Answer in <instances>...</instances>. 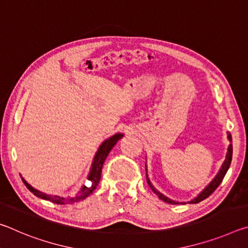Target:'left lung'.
Listing matches in <instances>:
<instances>
[{
	"label": "left lung",
	"mask_w": 248,
	"mask_h": 248,
	"mask_svg": "<svg viewBox=\"0 0 248 248\" xmlns=\"http://www.w3.org/2000/svg\"><path fill=\"white\" fill-rule=\"evenodd\" d=\"M228 139L230 141V144L228 146V152H226V155H225V159L223 162V164H222L221 169L219 170V171H217V174L216 175V177L213 178L211 182H210V184L208 185V186H205L204 189L200 192V194L195 197L194 199L188 201V202H178V201H175V200H171L170 198H169V197H166L162 194V192H159L156 188H155L152 183L150 182V178L148 176V173H146V180H148V184L151 189H152V191L154 192L155 195H156L159 199L165 201V202L167 203H170V204H178V203H198L200 202V201L204 200L205 198H208V197L212 194L213 191H215L217 187H219V185L222 183V180H223L224 176L226 174V171H228L229 167L231 165V161H232V153H233V146H232V137H231V133L228 132ZM145 170L148 171V170H146V164H145Z\"/></svg>",
	"instance_id": "1"
}]
</instances>
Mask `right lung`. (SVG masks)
Listing matches in <instances>:
<instances>
[{"instance_id":"add662e5","label":"right lung","mask_w":248,"mask_h":248,"mask_svg":"<svg viewBox=\"0 0 248 248\" xmlns=\"http://www.w3.org/2000/svg\"><path fill=\"white\" fill-rule=\"evenodd\" d=\"M123 137H124L123 133H116V134H114V136H111L110 138H108V139L105 140L103 143L99 145L97 152L95 153V156L93 158V163H92L89 176H87V179L90 180L91 184L89 185V186L83 185L82 188L79 189L78 194H74L72 196H68V197L48 195V194H45V192H43V191H39L38 189H36V188H33L31 185H29L26 180L22 177L23 183L25 184V186H26L36 197H38V198H41L44 200L51 201V202H54V203L72 204L75 202H78V201H81V200H84L96 189V187H97V185L100 180V175H102V169H103L105 159H106L107 155L109 154V152H110L111 149L114 148L115 144Z\"/></svg>"}]
</instances>
